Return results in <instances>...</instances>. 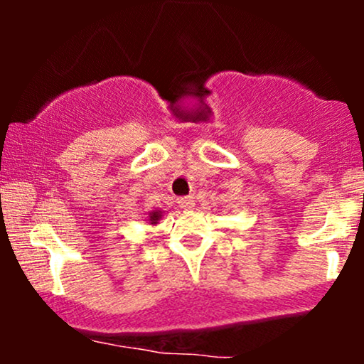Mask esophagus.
<instances>
[{
	"label": "esophagus",
	"instance_id": "34e87169",
	"mask_svg": "<svg viewBox=\"0 0 364 364\" xmlns=\"http://www.w3.org/2000/svg\"><path fill=\"white\" fill-rule=\"evenodd\" d=\"M178 203L183 210H191L195 207L193 196H181V198H178Z\"/></svg>",
	"mask_w": 364,
	"mask_h": 364
}]
</instances>
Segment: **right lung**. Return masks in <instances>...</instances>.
Returning <instances> with one entry per match:
<instances>
[{
    "label": "right lung",
    "mask_w": 364,
    "mask_h": 364,
    "mask_svg": "<svg viewBox=\"0 0 364 364\" xmlns=\"http://www.w3.org/2000/svg\"><path fill=\"white\" fill-rule=\"evenodd\" d=\"M162 215H164V210H152V212H149L147 223L150 225H157L159 220L162 219Z\"/></svg>",
    "instance_id": "right-lung-1"
}]
</instances>
